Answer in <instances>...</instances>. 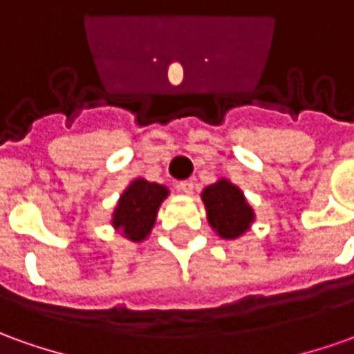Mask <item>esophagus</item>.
<instances>
[{
  "mask_svg": "<svg viewBox=\"0 0 354 354\" xmlns=\"http://www.w3.org/2000/svg\"><path fill=\"white\" fill-rule=\"evenodd\" d=\"M178 189L182 192V194H194V180H184V182H180L178 184Z\"/></svg>",
  "mask_w": 354,
  "mask_h": 354,
  "instance_id": "34e87169",
  "label": "esophagus"
}]
</instances>
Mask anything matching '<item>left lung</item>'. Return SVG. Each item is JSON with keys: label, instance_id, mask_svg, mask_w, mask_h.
Instances as JSON below:
<instances>
[{"label": "left lung", "instance_id": "left-lung-1", "mask_svg": "<svg viewBox=\"0 0 354 354\" xmlns=\"http://www.w3.org/2000/svg\"><path fill=\"white\" fill-rule=\"evenodd\" d=\"M201 201L211 228L225 240L240 238L256 221V213L244 197V192L227 178L205 187L201 192Z\"/></svg>", "mask_w": 354, "mask_h": 354}]
</instances>
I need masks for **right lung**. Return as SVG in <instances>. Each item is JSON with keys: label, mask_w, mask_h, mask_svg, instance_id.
I'll list each match as a JSON object with an SVG mask.
<instances>
[{"label": "right lung", "mask_w": 354, "mask_h": 354, "mask_svg": "<svg viewBox=\"0 0 354 354\" xmlns=\"http://www.w3.org/2000/svg\"><path fill=\"white\" fill-rule=\"evenodd\" d=\"M168 194V187L162 184L136 178L118 199L112 227L131 242H143L155 227L158 207Z\"/></svg>", "instance_id": "obj_1"}]
</instances>
